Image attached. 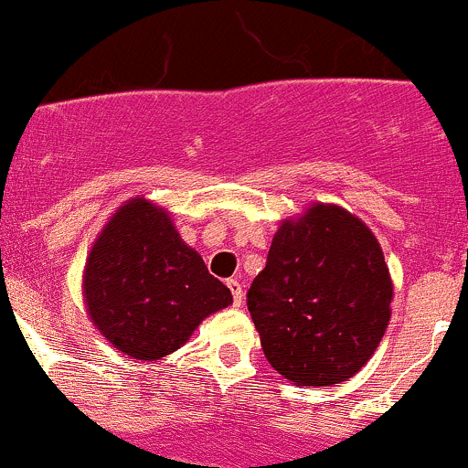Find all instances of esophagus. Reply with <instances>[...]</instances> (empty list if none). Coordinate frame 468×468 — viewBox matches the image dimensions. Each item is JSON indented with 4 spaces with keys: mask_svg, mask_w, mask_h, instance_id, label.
I'll list each match as a JSON object with an SVG mask.
<instances>
[{
    "mask_svg": "<svg viewBox=\"0 0 468 468\" xmlns=\"http://www.w3.org/2000/svg\"><path fill=\"white\" fill-rule=\"evenodd\" d=\"M229 289L230 293H233V304L235 307H242V298H244V289H242V282H239L238 278H230L229 282Z\"/></svg>",
    "mask_w": 468,
    "mask_h": 468,
    "instance_id": "obj_1",
    "label": "esophagus"
}]
</instances>
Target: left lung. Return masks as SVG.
Wrapping results in <instances>:
<instances>
[{"label":"left lung","mask_w":468,"mask_h":468,"mask_svg":"<svg viewBox=\"0 0 468 468\" xmlns=\"http://www.w3.org/2000/svg\"><path fill=\"white\" fill-rule=\"evenodd\" d=\"M392 296L375 233L350 210L316 201L275 230L247 304L271 367L296 386H334L370 361Z\"/></svg>","instance_id":"left-lung-1"}]
</instances>
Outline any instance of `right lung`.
I'll list each match as a JSON object with an SVG mask.
<instances>
[{
	"label": "right lung",
	"mask_w": 468,
	"mask_h": 468,
	"mask_svg": "<svg viewBox=\"0 0 468 468\" xmlns=\"http://www.w3.org/2000/svg\"><path fill=\"white\" fill-rule=\"evenodd\" d=\"M82 296L93 327L136 361L179 350L204 318L233 304L230 289L181 239L168 210L144 195L118 206L98 233Z\"/></svg>",
	"instance_id": "right-lung-1"
}]
</instances>
